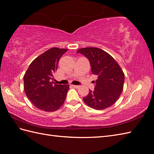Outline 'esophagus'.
I'll return each mask as SVG.
<instances>
[{"mask_svg": "<svg viewBox=\"0 0 154 154\" xmlns=\"http://www.w3.org/2000/svg\"><path fill=\"white\" fill-rule=\"evenodd\" d=\"M71 86H72V87H73V88H79V86H78V85H72Z\"/></svg>", "mask_w": 154, "mask_h": 154, "instance_id": "1", "label": "esophagus"}]
</instances>
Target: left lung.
Masks as SVG:
<instances>
[{
  "instance_id": "obj_1",
  "label": "left lung",
  "mask_w": 154,
  "mask_h": 154,
  "mask_svg": "<svg viewBox=\"0 0 154 154\" xmlns=\"http://www.w3.org/2000/svg\"><path fill=\"white\" fill-rule=\"evenodd\" d=\"M90 61L91 70L97 75L94 91L89 90L83 98L88 106L97 110L108 108L119 99L123 91L125 75L122 69L113 57L103 50L95 47L79 49Z\"/></svg>"
}]
</instances>
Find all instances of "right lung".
<instances>
[{"instance_id": "obj_1", "label": "right lung", "mask_w": 154, "mask_h": 154, "mask_svg": "<svg viewBox=\"0 0 154 154\" xmlns=\"http://www.w3.org/2000/svg\"><path fill=\"white\" fill-rule=\"evenodd\" d=\"M67 51L65 48H50L31 62L23 76L27 97L44 112L58 110L65 102L69 85H58L52 80L61 56Z\"/></svg>"}]
</instances>
